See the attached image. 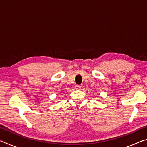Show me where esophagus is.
Returning <instances> with one entry per match:
<instances>
[{
    "instance_id": "34e87169",
    "label": "esophagus",
    "mask_w": 147,
    "mask_h": 147,
    "mask_svg": "<svg viewBox=\"0 0 147 147\" xmlns=\"http://www.w3.org/2000/svg\"><path fill=\"white\" fill-rule=\"evenodd\" d=\"M80 88H81V86H79V85H76L75 86V89H76V90H80Z\"/></svg>"
}]
</instances>
